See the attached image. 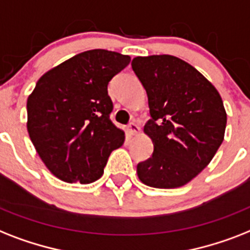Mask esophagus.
Listing matches in <instances>:
<instances>
[{
	"instance_id": "1",
	"label": "esophagus",
	"mask_w": 250,
	"mask_h": 250,
	"mask_svg": "<svg viewBox=\"0 0 250 250\" xmlns=\"http://www.w3.org/2000/svg\"><path fill=\"white\" fill-rule=\"evenodd\" d=\"M127 133H128V136H137L140 133V127L136 123H129L128 127H127Z\"/></svg>"
}]
</instances>
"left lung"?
I'll list each match as a JSON object with an SVG mask.
<instances>
[{
  "label": "left lung",
  "mask_w": 250,
  "mask_h": 250,
  "mask_svg": "<svg viewBox=\"0 0 250 250\" xmlns=\"http://www.w3.org/2000/svg\"><path fill=\"white\" fill-rule=\"evenodd\" d=\"M131 65L147 95L151 119L144 132L154 145L151 158L137 164V176L151 188H181L210 163L224 141L227 114L221 95L172 55L137 56Z\"/></svg>",
  "instance_id": "1"
}]
</instances>
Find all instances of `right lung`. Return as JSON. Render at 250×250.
<instances>
[{
	"label": "right lung",
	"mask_w": 250,
	"mask_h": 250,
	"mask_svg": "<svg viewBox=\"0 0 250 250\" xmlns=\"http://www.w3.org/2000/svg\"><path fill=\"white\" fill-rule=\"evenodd\" d=\"M129 62L128 55L101 48L81 52L44 73L28 96L26 129L59 180L96 181L111 151L125 143V132L109 117L107 83Z\"/></svg>",
	"instance_id": "1"
}]
</instances>
